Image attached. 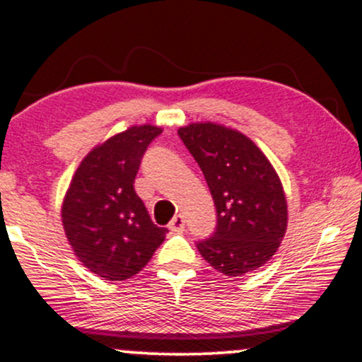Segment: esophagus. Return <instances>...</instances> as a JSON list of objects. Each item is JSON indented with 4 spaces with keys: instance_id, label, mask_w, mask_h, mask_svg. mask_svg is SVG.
<instances>
[{
    "instance_id": "1",
    "label": "esophagus",
    "mask_w": 362,
    "mask_h": 362,
    "mask_svg": "<svg viewBox=\"0 0 362 362\" xmlns=\"http://www.w3.org/2000/svg\"><path fill=\"white\" fill-rule=\"evenodd\" d=\"M168 228L172 230L173 233L184 232V228H185V220H184V216H182V214H175V216L172 218V221H170Z\"/></svg>"
}]
</instances>
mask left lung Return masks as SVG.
I'll use <instances>...</instances> for the list:
<instances>
[{
	"label": "left lung",
	"instance_id": "left-lung-1",
	"mask_svg": "<svg viewBox=\"0 0 362 362\" xmlns=\"http://www.w3.org/2000/svg\"><path fill=\"white\" fill-rule=\"evenodd\" d=\"M178 136L204 173L216 206L213 237L197 242L201 256L226 276L261 268L287 230V199L263 151L239 130L220 123H189Z\"/></svg>",
	"mask_w": 362,
	"mask_h": 362
}]
</instances>
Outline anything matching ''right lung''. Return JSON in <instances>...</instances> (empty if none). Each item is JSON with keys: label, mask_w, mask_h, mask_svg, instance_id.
Returning a JSON list of instances; mask_svg holds the SVG:
<instances>
[{"label": "right lung", "mask_w": 362, "mask_h": 362, "mask_svg": "<svg viewBox=\"0 0 362 362\" xmlns=\"http://www.w3.org/2000/svg\"><path fill=\"white\" fill-rule=\"evenodd\" d=\"M156 125H134L98 144L78 165L62 204V223L75 256L105 280L137 275L168 230L151 220L134 182Z\"/></svg>", "instance_id": "right-lung-1"}]
</instances>
